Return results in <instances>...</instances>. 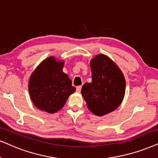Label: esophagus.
I'll list each match as a JSON object with an SVG mask.
<instances>
[{
  "label": "esophagus",
  "mask_w": 158,
  "mask_h": 158,
  "mask_svg": "<svg viewBox=\"0 0 158 158\" xmlns=\"http://www.w3.org/2000/svg\"><path fill=\"white\" fill-rule=\"evenodd\" d=\"M81 89V86H78V87H77V93H80Z\"/></svg>",
  "instance_id": "obj_1"
}]
</instances>
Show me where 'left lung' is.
I'll return each mask as SVG.
<instances>
[{
  "label": "left lung",
  "instance_id": "obj_1",
  "mask_svg": "<svg viewBox=\"0 0 158 158\" xmlns=\"http://www.w3.org/2000/svg\"><path fill=\"white\" fill-rule=\"evenodd\" d=\"M92 81L81 88L89 110L97 116L114 111L123 101L125 93L123 73L113 60L100 54L90 61Z\"/></svg>",
  "mask_w": 158,
  "mask_h": 158
}]
</instances>
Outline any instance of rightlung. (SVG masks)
I'll return each instance as SVG.
<instances>
[{
	"mask_svg": "<svg viewBox=\"0 0 158 158\" xmlns=\"http://www.w3.org/2000/svg\"><path fill=\"white\" fill-rule=\"evenodd\" d=\"M63 61L49 57L40 63L30 77V96L40 110L57 112L76 91L69 76L63 71Z\"/></svg>",
	"mask_w": 158,
	"mask_h": 158,
	"instance_id": "obj_1",
	"label": "right lung"
}]
</instances>
